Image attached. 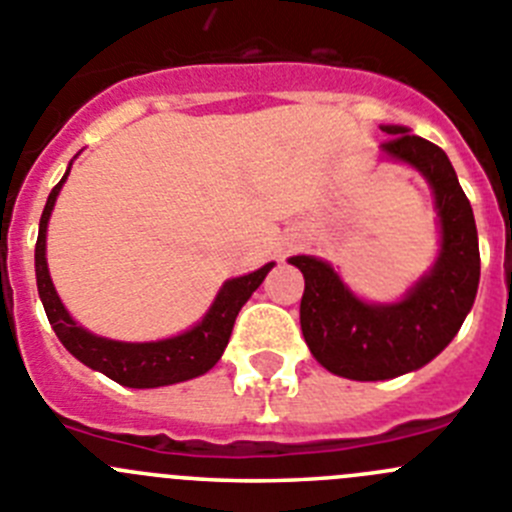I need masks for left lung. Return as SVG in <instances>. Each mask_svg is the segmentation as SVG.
Segmentation results:
<instances>
[{
    "label": "left lung",
    "mask_w": 512,
    "mask_h": 512,
    "mask_svg": "<svg viewBox=\"0 0 512 512\" xmlns=\"http://www.w3.org/2000/svg\"><path fill=\"white\" fill-rule=\"evenodd\" d=\"M389 159L414 166L429 181L442 227L432 270L399 303H364L328 262L290 257L305 278L300 328L310 353L331 374L384 381L422 369L450 346L470 313L480 283V247L470 199L442 148L404 126H384Z\"/></svg>",
    "instance_id": "obj_1"
}]
</instances>
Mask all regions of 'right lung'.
Wrapping results in <instances>:
<instances>
[{"mask_svg": "<svg viewBox=\"0 0 512 512\" xmlns=\"http://www.w3.org/2000/svg\"><path fill=\"white\" fill-rule=\"evenodd\" d=\"M68 174L70 169L65 171V176L57 181V186L47 197L35 245L37 290H40V300L45 305L47 321H50L52 331L57 333L62 346L68 348L80 364L100 371V374L118 381L121 386H131V389H156V386L179 384V381L197 379V376L207 374L222 358L224 348H227L237 313L250 300V295L260 288L275 262H267L265 267L250 272V275L227 280L217 293V298H214L212 308L207 310V315L181 336L151 343H123L95 336V333L85 331L83 326H78L70 318L65 305L57 298L55 285L50 280V270H47V222H50L52 207H55V199Z\"/></svg>", "mask_w": 512, "mask_h": 512, "instance_id": "right-lung-1", "label": "right lung"}]
</instances>
